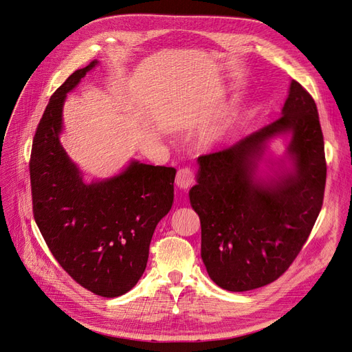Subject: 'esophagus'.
I'll use <instances>...</instances> for the list:
<instances>
[{
  "label": "esophagus",
  "instance_id": "1",
  "mask_svg": "<svg viewBox=\"0 0 352 352\" xmlns=\"http://www.w3.org/2000/svg\"><path fill=\"white\" fill-rule=\"evenodd\" d=\"M197 175L190 167H184L180 168L177 175H176V185L180 189H189L195 185Z\"/></svg>",
  "mask_w": 352,
  "mask_h": 352
}]
</instances>
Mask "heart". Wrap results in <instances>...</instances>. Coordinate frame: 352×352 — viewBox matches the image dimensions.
Here are the masks:
<instances>
[{"mask_svg": "<svg viewBox=\"0 0 352 352\" xmlns=\"http://www.w3.org/2000/svg\"><path fill=\"white\" fill-rule=\"evenodd\" d=\"M226 132V127L225 124L217 123V124H212L210 127H207L206 132L202 133V142L206 145H212V144H217L223 140V136H225Z\"/></svg>", "mask_w": 352, "mask_h": 352, "instance_id": "b5f03b06", "label": "heart"}]
</instances>
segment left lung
I'll use <instances>...</instances> for the list:
<instances>
[{"mask_svg":"<svg viewBox=\"0 0 352 352\" xmlns=\"http://www.w3.org/2000/svg\"><path fill=\"white\" fill-rule=\"evenodd\" d=\"M289 131L294 172L272 184L253 179L263 144ZM189 190L201 221V257L226 291L257 289L279 279L302 250L323 206L324 141L313 97L296 80L282 116L235 145L198 157Z\"/></svg>","mask_w":352,"mask_h":352,"instance_id":"left-lung-1","label":"left lung"}]
</instances>
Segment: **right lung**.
<instances>
[{
  "label": "right lung",
  "mask_w": 352,
  "mask_h": 352,
  "mask_svg": "<svg viewBox=\"0 0 352 352\" xmlns=\"http://www.w3.org/2000/svg\"><path fill=\"white\" fill-rule=\"evenodd\" d=\"M97 60L52 94L32 144V210L51 254L70 278L104 298L131 291L145 272L157 223L173 204L175 167L132 162L119 176L87 185L63 150L66 94Z\"/></svg>",
  "instance_id": "right-lung-1"
}]
</instances>
